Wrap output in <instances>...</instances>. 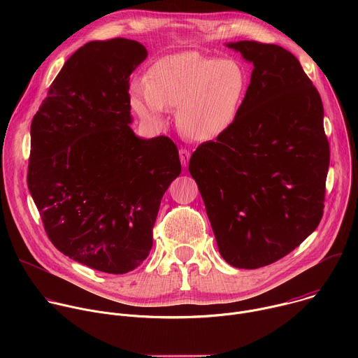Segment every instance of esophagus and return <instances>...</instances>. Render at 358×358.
I'll use <instances>...</instances> for the list:
<instances>
[{
	"instance_id": "34e87169",
	"label": "esophagus",
	"mask_w": 358,
	"mask_h": 358,
	"mask_svg": "<svg viewBox=\"0 0 358 358\" xmlns=\"http://www.w3.org/2000/svg\"><path fill=\"white\" fill-rule=\"evenodd\" d=\"M189 157H191L189 150H187V148H180V160H181V164H182L184 167L188 166Z\"/></svg>"
}]
</instances>
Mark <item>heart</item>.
Listing matches in <instances>:
<instances>
[{"label": "heart", "mask_w": 358, "mask_h": 358, "mask_svg": "<svg viewBox=\"0 0 358 358\" xmlns=\"http://www.w3.org/2000/svg\"><path fill=\"white\" fill-rule=\"evenodd\" d=\"M248 90L249 76L239 62L187 50L148 66L144 83L131 86V106L152 123L163 122L166 109H177L185 137L210 141L234 126Z\"/></svg>", "instance_id": "1"}]
</instances>
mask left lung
<instances>
[{
  "instance_id": "8db88e82",
  "label": "left lung",
  "mask_w": 358,
  "mask_h": 358,
  "mask_svg": "<svg viewBox=\"0 0 358 358\" xmlns=\"http://www.w3.org/2000/svg\"><path fill=\"white\" fill-rule=\"evenodd\" d=\"M253 64L234 126L189 160L221 257L257 269L286 257L323 217L330 147L322 97L279 45L228 43Z\"/></svg>"
}]
</instances>
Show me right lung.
Masks as SVG:
<instances>
[{
  "label": "right lung",
  "mask_w": 358,
  "mask_h": 358,
  "mask_svg": "<svg viewBox=\"0 0 358 358\" xmlns=\"http://www.w3.org/2000/svg\"><path fill=\"white\" fill-rule=\"evenodd\" d=\"M145 57L131 39L85 43L31 123L27 182L45 232L66 257L105 273L148 257L162 198L181 173L170 137L138 138L129 126V80Z\"/></svg>",
  "instance_id": "obj_1"
}]
</instances>
